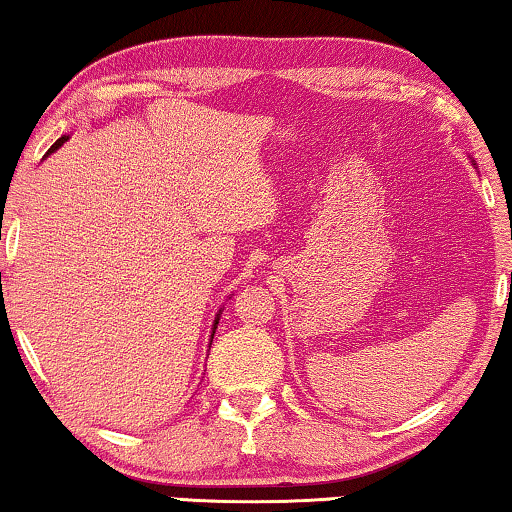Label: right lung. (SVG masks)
Wrapping results in <instances>:
<instances>
[{
	"label": "right lung",
	"mask_w": 512,
	"mask_h": 512,
	"mask_svg": "<svg viewBox=\"0 0 512 512\" xmlns=\"http://www.w3.org/2000/svg\"><path fill=\"white\" fill-rule=\"evenodd\" d=\"M66 140H68V135H61V137H59V140H57L55 144H52V147L48 149V154H52V151H57V149L61 147V144H64ZM218 319H220L218 315H216V319H213V333H216V329H218ZM213 333H211V338H213Z\"/></svg>",
	"instance_id": "1"
}]
</instances>
